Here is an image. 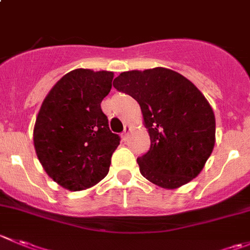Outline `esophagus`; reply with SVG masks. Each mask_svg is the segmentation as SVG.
Instances as JSON below:
<instances>
[{"label":"esophagus","mask_w":250,"mask_h":250,"mask_svg":"<svg viewBox=\"0 0 250 250\" xmlns=\"http://www.w3.org/2000/svg\"><path fill=\"white\" fill-rule=\"evenodd\" d=\"M128 130H129V125H125V130H123V133H122V139H123V140H125V139H127Z\"/></svg>","instance_id":"obj_1"}]
</instances>
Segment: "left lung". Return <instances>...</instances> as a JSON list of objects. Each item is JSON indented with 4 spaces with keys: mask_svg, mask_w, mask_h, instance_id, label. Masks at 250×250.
Listing matches in <instances>:
<instances>
[{
    "mask_svg": "<svg viewBox=\"0 0 250 250\" xmlns=\"http://www.w3.org/2000/svg\"><path fill=\"white\" fill-rule=\"evenodd\" d=\"M113 86L138 101L150 149L138 157L140 173L165 189H176L198 176L215 145V115L190 81L156 67L128 71Z\"/></svg>",
    "mask_w": 250,
    "mask_h": 250,
    "instance_id": "8db88e82",
    "label": "left lung"
}]
</instances>
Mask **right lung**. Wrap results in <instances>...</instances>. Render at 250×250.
<instances>
[{
	"instance_id": "obj_1",
	"label": "right lung",
	"mask_w": 250,
	"mask_h": 250,
	"mask_svg": "<svg viewBox=\"0 0 250 250\" xmlns=\"http://www.w3.org/2000/svg\"><path fill=\"white\" fill-rule=\"evenodd\" d=\"M112 79L113 72L74 69L43 99L34 125V147L46 173L64 189H88L108 173L121 139L110 130L100 104Z\"/></svg>"
}]
</instances>
